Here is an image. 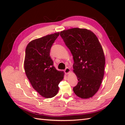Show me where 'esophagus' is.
<instances>
[{
  "instance_id": "esophagus-1",
  "label": "esophagus",
  "mask_w": 125,
  "mask_h": 125,
  "mask_svg": "<svg viewBox=\"0 0 125 125\" xmlns=\"http://www.w3.org/2000/svg\"><path fill=\"white\" fill-rule=\"evenodd\" d=\"M70 72V69L69 68H65V69L64 70V73H69Z\"/></svg>"
}]
</instances>
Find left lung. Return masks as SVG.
<instances>
[{
  "label": "left lung",
  "instance_id": "left-lung-1",
  "mask_svg": "<svg viewBox=\"0 0 125 125\" xmlns=\"http://www.w3.org/2000/svg\"><path fill=\"white\" fill-rule=\"evenodd\" d=\"M60 35L73 56V71L78 81L74 93L83 99L93 97L102 83L105 64L97 37L91 31L79 28L63 31Z\"/></svg>",
  "mask_w": 125,
  "mask_h": 125
}]
</instances>
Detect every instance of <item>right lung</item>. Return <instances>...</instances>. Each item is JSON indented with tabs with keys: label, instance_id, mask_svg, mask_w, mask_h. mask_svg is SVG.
I'll use <instances>...</instances> for the list:
<instances>
[{
	"label": "right lung",
	"instance_id": "obj_1",
	"mask_svg": "<svg viewBox=\"0 0 125 125\" xmlns=\"http://www.w3.org/2000/svg\"><path fill=\"white\" fill-rule=\"evenodd\" d=\"M60 33L50 34L31 41L26 47L24 68L33 88L44 98L57 94L64 73L56 69L50 56L52 44Z\"/></svg>",
	"mask_w": 125,
	"mask_h": 125
}]
</instances>
